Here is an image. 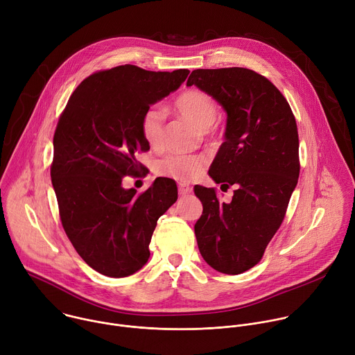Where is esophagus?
I'll use <instances>...</instances> for the list:
<instances>
[{"mask_svg": "<svg viewBox=\"0 0 355 355\" xmlns=\"http://www.w3.org/2000/svg\"><path fill=\"white\" fill-rule=\"evenodd\" d=\"M178 191H180V195H187V193H189L192 191V188L188 184H185V182H180L178 184Z\"/></svg>", "mask_w": 355, "mask_h": 355, "instance_id": "esophagus-1", "label": "esophagus"}]
</instances>
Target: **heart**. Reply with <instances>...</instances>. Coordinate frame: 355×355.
<instances>
[{"instance_id": "obj_1", "label": "heart", "mask_w": 355, "mask_h": 355, "mask_svg": "<svg viewBox=\"0 0 355 355\" xmlns=\"http://www.w3.org/2000/svg\"><path fill=\"white\" fill-rule=\"evenodd\" d=\"M175 107L178 112L187 118L199 130H208L218 118V107L214 98L198 89L182 92ZM166 111L162 105L148 107L140 121L143 137L151 147H160L164 139ZM205 159L191 155H170L157 163V173L163 177L177 181H191L199 177L205 168Z\"/></svg>"}]
</instances>
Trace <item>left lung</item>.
I'll list each match as a JSON object with an SVG mask.
<instances>
[{"mask_svg":"<svg viewBox=\"0 0 355 355\" xmlns=\"http://www.w3.org/2000/svg\"><path fill=\"white\" fill-rule=\"evenodd\" d=\"M187 85L211 95L227 115L209 175L236 188L220 204L214 188L195 185L204 207L193 227L198 247L214 270L241 274L261 260L297 184L296 121L279 89L248 69H198Z\"/></svg>","mask_w":355,"mask_h":355,"instance_id":"obj_1","label":"left lung"}]
</instances>
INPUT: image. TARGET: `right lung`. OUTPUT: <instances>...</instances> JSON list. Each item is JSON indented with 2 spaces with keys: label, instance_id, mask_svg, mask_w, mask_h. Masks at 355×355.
Masks as SVG:
<instances>
[{
  "label": "right lung",
  "instance_id": "1",
  "mask_svg": "<svg viewBox=\"0 0 355 355\" xmlns=\"http://www.w3.org/2000/svg\"><path fill=\"white\" fill-rule=\"evenodd\" d=\"M189 70L148 71L125 64L95 73L71 94L53 137L50 168L60 219L80 257L99 274L122 278L150 257L159 218L178 198L177 184L156 178L143 193L122 177L150 148L144 111L180 88Z\"/></svg>",
  "mask_w": 355,
  "mask_h": 355
}]
</instances>
